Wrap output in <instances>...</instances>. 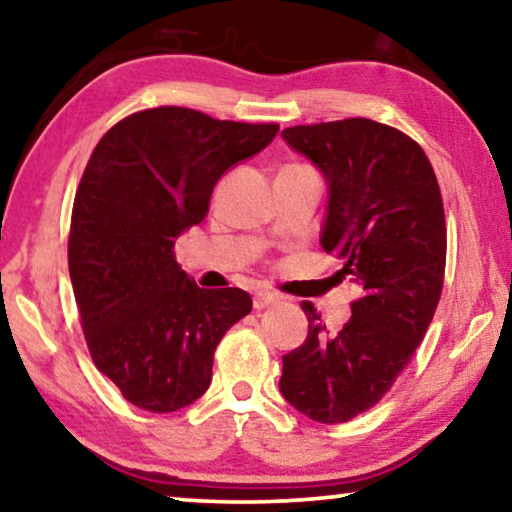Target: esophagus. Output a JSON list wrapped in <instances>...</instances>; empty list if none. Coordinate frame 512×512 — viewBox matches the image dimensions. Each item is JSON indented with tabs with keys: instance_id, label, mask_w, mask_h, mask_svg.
Returning <instances> with one entry per match:
<instances>
[{
	"instance_id": "esophagus-1",
	"label": "esophagus",
	"mask_w": 512,
	"mask_h": 512,
	"mask_svg": "<svg viewBox=\"0 0 512 512\" xmlns=\"http://www.w3.org/2000/svg\"><path fill=\"white\" fill-rule=\"evenodd\" d=\"M274 302H277V297H274L272 293H256L254 295V309L256 311L265 309V306H272Z\"/></svg>"
}]
</instances>
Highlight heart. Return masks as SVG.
Instances as JSON below:
<instances>
[{
    "mask_svg": "<svg viewBox=\"0 0 512 512\" xmlns=\"http://www.w3.org/2000/svg\"><path fill=\"white\" fill-rule=\"evenodd\" d=\"M288 167H304V164H288Z\"/></svg>",
    "mask_w": 512,
    "mask_h": 512,
    "instance_id": "obj_1",
    "label": "heart"
}]
</instances>
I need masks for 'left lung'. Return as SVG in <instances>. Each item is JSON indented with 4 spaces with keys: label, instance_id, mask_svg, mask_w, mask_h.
<instances>
[{
    "label": "left lung",
    "instance_id": "left-lung-1",
    "mask_svg": "<svg viewBox=\"0 0 512 512\" xmlns=\"http://www.w3.org/2000/svg\"><path fill=\"white\" fill-rule=\"evenodd\" d=\"M281 137L329 183L322 249L361 288L327 334L320 313L283 355V398L313 421L345 423L380 403L426 336L444 286L446 219L432 164L412 137L371 119L293 125Z\"/></svg>",
    "mask_w": 512,
    "mask_h": 512
}]
</instances>
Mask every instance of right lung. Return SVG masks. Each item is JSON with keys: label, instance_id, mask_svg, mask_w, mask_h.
<instances>
[{"label": "right lung", "instance_id": "right-lung-1", "mask_svg": "<svg viewBox=\"0 0 512 512\" xmlns=\"http://www.w3.org/2000/svg\"><path fill=\"white\" fill-rule=\"evenodd\" d=\"M277 130L187 107L141 109L112 125L86 162L70 217V281L93 364L141 410L176 412L203 396L219 341L251 311L245 290L196 286L174 245L206 217L224 171Z\"/></svg>", "mask_w": 512, "mask_h": 512}]
</instances>
